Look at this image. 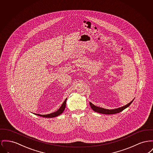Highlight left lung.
<instances>
[{
	"label": "left lung",
	"instance_id": "obj_1",
	"mask_svg": "<svg viewBox=\"0 0 153 153\" xmlns=\"http://www.w3.org/2000/svg\"><path fill=\"white\" fill-rule=\"evenodd\" d=\"M134 99H133L130 103H128L127 105H126L125 106L121 107V108H114V109H106V108H99L98 106H95L94 105H93L91 102H90V106L92 108V109L95 111V112L99 113H102V114H116L118 113H120L121 111H122L123 110H124L125 108H128L131 103L132 102L134 101Z\"/></svg>",
	"mask_w": 153,
	"mask_h": 153
}]
</instances>
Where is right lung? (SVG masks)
Instances as JSON below:
<instances>
[{
    "label": "right lung",
    "instance_id": "1",
    "mask_svg": "<svg viewBox=\"0 0 153 153\" xmlns=\"http://www.w3.org/2000/svg\"><path fill=\"white\" fill-rule=\"evenodd\" d=\"M66 100L67 99H65V101L63 102L62 105H61V106L60 108L56 111H55L54 113H52L51 114H45V115H42V114H35L37 116H39L40 117H45V118H53V117H56L59 115H60L61 114H62L65 110V108H66Z\"/></svg>",
    "mask_w": 153,
    "mask_h": 153
}]
</instances>
